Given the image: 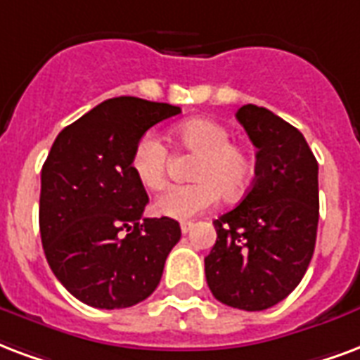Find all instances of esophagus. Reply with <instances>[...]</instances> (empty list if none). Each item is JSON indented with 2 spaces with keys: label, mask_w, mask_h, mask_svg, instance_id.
Segmentation results:
<instances>
[{
  "label": "esophagus",
  "mask_w": 360,
  "mask_h": 360,
  "mask_svg": "<svg viewBox=\"0 0 360 360\" xmlns=\"http://www.w3.org/2000/svg\"><path fill=\"white\" fill-rule=\"evenodd\" d=\"M193 227H194L193 221H181V233L183 234L191 233V231H193Z\"/></svg>",
  "instance_id": "obj_1"
}]
</instances>
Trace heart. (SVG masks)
I'll list each match as a JSON object with an SVG mask.
<instances>
[{
    "label": "heart",
    "mask_w": 360,
    "mask_h": 360,
    "mask_svg": "<svg viewBox=\"0 0 360 360\" xmlns=\"http://www.w3.org/2000/svg\"><path fill=\"white\" fill-rule=\"evenodd\" d=\"M173 141L196 154L188 185L167 187L154 202V212L172 219H191L219 200H234L246 193L254 177V158L248 148L231 141V131L214 120L193 118L172 131ZM129 166L135 179L148 191L166 183L169 150L153 131L141 135L131 150Z\"/></svg>",
    "instance_id": "b5f03b06"
}]
</instances>
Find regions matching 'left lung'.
I'll use <instances>...</instances> for the list:
<instances>
[{"label":"left lung","mask_w":360,"mask_h":360,"mask_svg":"<svg viewBox=\"0 0 360 360\" xmlns=\"http://www.w3.org/2000/svg\"><path fill=\"white\" fill-rule=\"evenodd\" d=\"M236 120L257 148L242 202L214 221L204 259L207 286L229 307L263 311L302 282L319 227V164L307 141L267 108L244 105Z\"/></svg>","instance_id":"1"}]
</instances>
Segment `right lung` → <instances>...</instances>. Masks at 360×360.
I'll list each match as a JSON object with an SVG mask.
<instances>
[{
    "label": "right lung",
    "instance_id": "add662e5",
    "mask_svg": "<svg viewBox=\"0 0 360 360\" xmlns=\"http://www.w3.org/2000/svg\"><path fill=\"white\" fill-rule=\"evenodd\" d=\"M179 112L167 103L108 98L53 143L41 167L39 233L49 267L79 302L131 307L160 284L181 227L143 217L148 196L129 158L141 135Z\"/></svg>",
    "mask_w": 360,
    "mask_h": 360
}]
</instances>
